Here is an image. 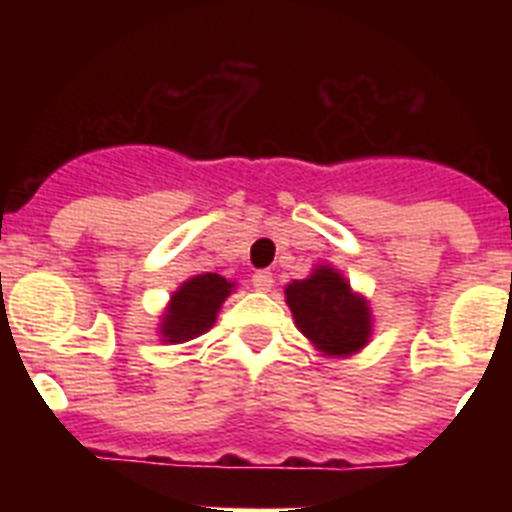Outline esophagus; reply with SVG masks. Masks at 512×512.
Listing matches in <instances>:
<instances>
[{
	"mask_svg": "<svg viewBox=\"0 0 512 512\" xmlns=\"http://www.w3.org/2000/svg\"><path fill=\"white\" fill-rule=\"evenodd\" d=\"M253 289H259V292H269L274 287V277H271V271H256L251 279Z\"/></svg>",
	"mask_w": 512,
	"mask_h": 512,
	"instance_id": "34e87169",
	"label": "esophagus"
}]
</instances>
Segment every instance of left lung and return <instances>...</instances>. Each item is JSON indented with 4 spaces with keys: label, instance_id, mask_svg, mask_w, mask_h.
Instances as JSON below:
<instances>
[{
    "label": "left lung",
    "instance_id": "left-lung-1",
    "mask_svg": "<svg viewBox=\"0 0 512 512\" xmlns=\"http://www.w3.org/2000/svg\"><path fill=\"white\" fill-rule=\"evenodd\" d=\"M302 336L323 356H351L372 338V310L333 266H318L284 289Z\"/></svg>",
    "mask_w": 512,
    "mask_h": 512
}]
</instances>
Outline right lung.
<instances>
[{
    "label": "right lung",
    "mask_w": 512,
    "mask_h": 512,
    "mask_svg": "<svg viewBox=\"0 0 512 512\" xmlns=\"http://www.w3.org/2000/svg\"><path fill=\"white\" fill-rule=\"evenodd\" d=\"M235 284L220 274H197L171 295L161 318V338L166 343H184L202 336L215 325L217 312Z\"/></svg>",
    "instance_id": "1"
}]
</instances>
